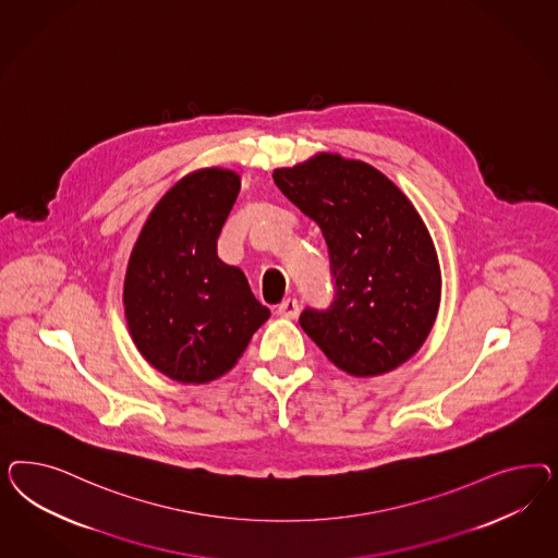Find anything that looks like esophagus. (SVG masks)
<instances>
[{"mask_svg":"<svg viewBox=\"0 0 558 558\" xmlns=\"http://www.w3.org/2000/svg\"><path fill=\"white\" fill-rule=\"evenodd\" d=\"M299 311H301V304L296 299H287L282 303L278 304V315L280 317H287V319H296L299 317Z\"/></svg>","mask_w":558,"mask_h":558,"instance_id":"obj_1","label":"esophagus"}]
</instances>
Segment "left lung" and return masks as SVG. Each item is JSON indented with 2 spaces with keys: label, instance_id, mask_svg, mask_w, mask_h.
I'll return each instance as SVG.
<instances>
[{
  "label": "left lung",
  "instance_id": "8db88e82",
  "mask_svg": "<svg viewBox=\"0 0 558 558\" xmlns=\"http://www.w3.org/2000/svg\"><path fill=\"white\" fill-rule=\"evenodd\" d=\"M271 178L319 225L329 252L333 303L304 308V333L348 374L395 371L422 348L438 315V255L422 217L364 161L322 153Z\"/></svg>",
  "mask_w": 558,
  "mask_h": 558
}]
</instances>
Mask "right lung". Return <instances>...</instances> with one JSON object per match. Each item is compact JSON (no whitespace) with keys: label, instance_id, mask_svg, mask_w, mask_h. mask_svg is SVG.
<instances>
[{"label":"right lung","instance_id":"1","mask_svg":"<svg viewBox=\"0 0 558 558\" xmlns=\"http://www.w3.org/2000/svg\"><path fill=\"white\" fill-rule=\"evenodd\" d=\"M229 169H201L153 208L124 278L133 341L153 368L180 383L231 371L268 322L245 274L220 262L217 239L239 194Z\"/></svg>","mask_w":558,"mask_h":558}]
</instances>
